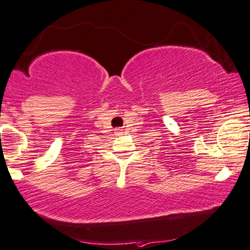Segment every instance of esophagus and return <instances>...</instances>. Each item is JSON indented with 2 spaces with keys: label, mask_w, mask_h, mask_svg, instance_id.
Masks as SVG:
<instances>
[{
  "label": "esophagus",
  "mask_w": 250,
  "mask_h": 250,
  "mask_svg": "<svg viewBox=\"0 0 250 250\" xmlns=\"http://www.w3.org/2000/svg\"><path fill=\"white\" fill-rule=\"evenodd\" d=\"M116 131H121V129H116Z\"/></svg>",
  "instance_id": "obj_1"
}]
</instances>
